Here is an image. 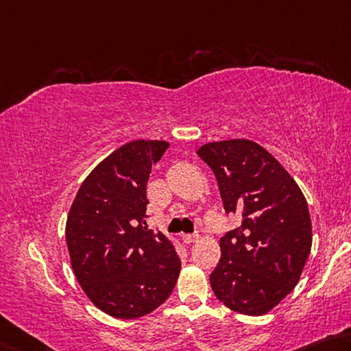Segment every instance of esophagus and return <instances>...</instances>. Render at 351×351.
Wrapping results in <instances>:
<instances>
[{"mask_svg":"<svg viewBox=\"0 0 351 351\" xmlns=\"http://www.w3.org/2000/svg\"><path fill=\"white\" fill-rule=\"evenodd\" d=\"M197 239H199V234H185L183 236V242L189 245V243H194Z\"/></svg>","mask_w":351,"mask_h":351,"instance_id":"1","label":"esophagus"}]
</instances>
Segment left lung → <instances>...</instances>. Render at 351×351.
<instances>
[{
	"instance_id": "8db88e82",
	"label": "left lung",
	"mask_w": 351,
	"mask_h": 351,
	"mask_svg": "<svg viewBox=\"0 0 351 351\" xmlns=\"http://www.w3.org/2000/svg\"><path fill=\"white\" fill-rule=\"evenodd\" d=\"M197 154L216 176L225 211L242 216L220 239L213 291L232 311L265 315L293 291L308 259V205L284 166L254 141H214Z\"/></svg>"
}]
</instances>
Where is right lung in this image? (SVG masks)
Returning a JSON list of instances; mask_svg holds the SVG:
<instances>
[{"instance_id": "right-lung-1", "label": "right lung", "mask_w": 351, "mask_h": 351, "mask_svg": "<svg viewBox=\"0 0 351 351\" xmlns=\"http://www.w3.org/2000/svg\"><path fill=\"white\" fill-rule=\"evenodd\" d=\"M169 143L135 140L106 157L82 183L66 222L72 269L109 316L135 319L169 298L180 257L162 232L146 228V183Z\"/></svg>"}]
</instances>
